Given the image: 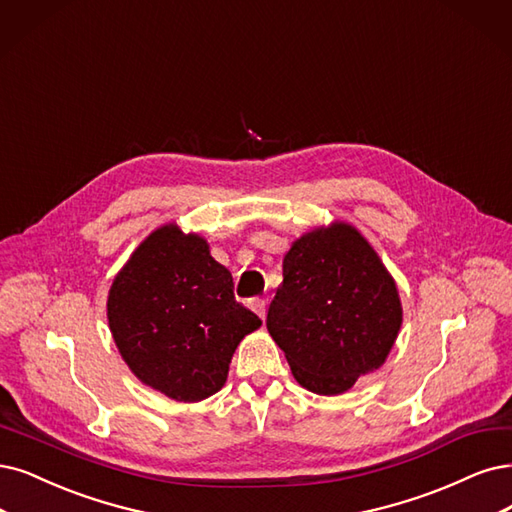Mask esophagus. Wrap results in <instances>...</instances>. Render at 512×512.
I'll use <instances>...</instances> for the list:
<instances>
[{"label": "esophagus", "mask_w": 512, "mask_h": 512, "mask_svg": "<svg viewBox=\"0 0 512 512\" xmlns=\"http://www.w3.org/2000/svg\"><path fill=\"white\" fill-rule=\"evenodd\" d=\"M249 306H251V310L263 320L266 318V299H261V297H253L251 301H249Z\"/></svg>", "instance_id": "esophagus-1"}]
</instances>
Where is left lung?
Here are the masks:
<instances>
[{"label":"left lung","instance_id":"left-lung-1","mask_svg":"<svg viewBox=\"0 0 512 512\" xmlns=\"http://www.w3.org/2000/svg\"><path fill=\"white\" fill-rule=\"evenodd\" d=\"M401 320L394 280L344 223L291 246L266 325L301 386L339 394L386 361Z\"/></svg>","mask_w":512,"mask_h":512}]
</instances>
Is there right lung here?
Wrapping results in <instances>:
<instances>
[{"label":"right lung","instance_id":"right-lung-1","mask_svg":"<svg viewBox=\"0 0 512 512\" xmlns=\"http://www.w3.org/2000/svg\"><path fill=\"white\" fill-rule=\"evenodd\" d=\"M109 329L139 380L183 403L221 390L240 339L261 320L196 234L164 225L132 253L107 299Z\"/></svg>","mask_w":512,"mask_h":512}]
</instances>
